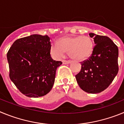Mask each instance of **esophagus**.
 <instances>
[{"instance_id":"esophagus-1","label":"esophagus","mask_w":124,"mask_h":124,"mask_svg":"<svg viewBox=\"0 0 124 124\" xmlns=\"http://www.w3.org/2000/svg\"><path fill=\"white\" fill-rule=\"evenodd\" d=\"M71 63V61H69V60H63V63L64 64H69V63Z\"/></svg>"}]
</instances>
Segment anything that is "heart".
<instances>
[{
    "label": "heart",
    "mask_w": 124,
    "mask_h": 124,
    "mask_svg": "<svg viewBox=\"0 0 124 124\" xmlns=\"http://www.w3.org/2000/svg\"><path fill=\"white\" fill-rule=\"evenodd\" d=\"M94 42L88 36L64 37L58 40L51 47V53L54 58L60 59L65 52H69L70 57L76 61H83L93 54Z\"/></svg>",
    "instance_id": "b5f03b06"
}]
</instances>
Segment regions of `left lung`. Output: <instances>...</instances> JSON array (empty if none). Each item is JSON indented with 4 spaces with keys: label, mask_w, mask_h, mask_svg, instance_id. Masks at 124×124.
<instances>
[{
    "label": "left lung",
    "mask_w": 124,
    "mask_h": 124,
    "mask_svg": "<svg viewBox=\"0 0 124 124\" xmlns=\"http://www.w3.org/2000/svg\"><path fill=\"white\" fill-rule=\"evenodd\" d=\"M96 45L93 54L81 63V69L75 76L84 91L96 94L105 90L119 71L117 46L106 36L89 33Z\"/></svg>",
    "instance_id": "8db88e82"
}]
</instances>
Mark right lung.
Segmentation results:
<instances>
[{
    "mask_svg": "<svg viewBox=\"0 0 124 124\" xmlns=\"http://www.w3.org/2000/svg\"><path fill=\"white\" fill-rule=\"evenodd\" d=\"M51 46L48 36L35 34L17 39L7 52L9 77L25 96L41 97L53 87L62 62L51 58Z\"/></svg>",
    "mask_w": 124,
    "mask_h": 124,
    "instance_id": "1",
    "label": "right lung"
}]
</instances>
